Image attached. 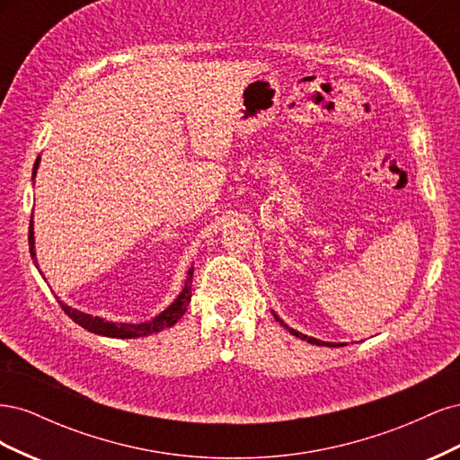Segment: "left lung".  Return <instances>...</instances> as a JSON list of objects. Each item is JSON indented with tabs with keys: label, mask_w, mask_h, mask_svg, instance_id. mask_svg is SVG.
I'll list each match as a JSON object with an SVG mask.
<instances>
[{
	"label": "left lung",
	"mask_w": 460,
	"mask_h": 460,
	"mask_svg": "<svg viewBox=\"0 0 460 460\" xmlns=\"http://www.w3.org/2000/svg\"><path fill=\"white\" fill-rule=\"evenodd\" d=\"M274 314V313H272ZM274 318L278 320V323H280L286 330H289V333L291 336H296V338H299V340H305V341H309V343H313V345H326V347H343L345 343H330V341H323V340H316V338H311V336H305V333H301V332H297V330H294V328H289L288 324H284L280 318H278V314H274Z\"/></svg>",
	"instance_id": "left-lung-1"
}]
</instances>
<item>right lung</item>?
I'll return each mask as SVG.
<instances>
[{
    "label": "right lung",
    "mask_w": 460,
    "mask_h": 460,
    "mask_svg": "<svg viewBox=\"0 0 460 460\" xmlns=\"http://www.w3.org/2000/svg\"><path fill=\"white\" fill-rule=\"evenodd\" d=\"M38 164H40V155L34 163V169H32V180L36 178V171H38ZM29 243H31V255L34 259V264L38 267V261H36V252H34V220L31 217V228H29ZM40 270V269H38ZM41 274V272H40ZM44 276V274H41ZM191 280H193V267L188 270L186 276V284L180 291V296L166 307L163 313H159L155 318L147 320V323H140V324H128V323H109L105 318L100 316H92L88 313H82L76 311L73 307H68L63 301L61 303V309L71 316L78 326H82L84 330L97 333V336H107V338H120V340H132V338H142V336H149V333H155L161 332L164 328H171L174 326L180 318L184 316L188 305L191 301Z\"/></svg>",
    "instance_id": "add662e5"
}]
</instances>
